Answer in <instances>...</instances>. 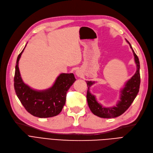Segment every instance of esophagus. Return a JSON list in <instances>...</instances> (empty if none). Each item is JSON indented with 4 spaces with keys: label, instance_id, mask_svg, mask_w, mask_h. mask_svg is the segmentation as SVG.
Returning a JSON list of instances; mask_svg holds the SVG:
<instances>
[{
    "label": "esophagus",
    "instance_id": "1",
    "mask_svg": "<svg viewBox=\"0 0 153 153\" xmlns=\"http://www.w3.org/2000/svg\"><path fill=\"white\" fill-rule=\"evenodd\" d=\"M76 74L77 76H80V73L78 71H76Z\"/></svg>",
    "mask_w": 153,
    "mask_h": 153
}]
</instances>
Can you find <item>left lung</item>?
<instances>
[{"label": "left lung", "instance_id": "left-lung-1", "mask_svg": "<svg viewBox=\"0 0 153 153\" xmlns=\"http://www.w3.org/2000/svg\"><path fill=\"white\" fill-rule=\"evenodd\" d=\"M126 41L129 44L132 50L134 56L135 62L136 64L137 71L135 74L126 83L125 86L120 91V100L113 107H104L100 104L96 97L89 91V88L94 83L93 81H86L88 86L87 101L88 106L93 114L101 118H115L121 115L125 112L131 105L134 99L136 97L139 91L140 77V63L138 56L135 53L132 48L131 43L127 39Z\"/></svg>", "mask_w": 153, "mask_h": 153}]
</instances>
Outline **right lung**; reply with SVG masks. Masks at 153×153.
Returning <instances> with one entry per match:
<instances>
[{"label": "right lung", "instance_id": "right-lung-1", "mask_svg": "<svg viewBox=\"0 0 153 153\" xmlns=\"http://www.w3.org/2000/svg\"><path fill=\"white\" fill-rule=\"evenodd\" d=\"M25 47L16 61L14 86L17 97L26 111L33 116L48 118L57 115L65 104L67 91L76 80L74 75L72 73L60 74L53 85L47 89L36 91L31 88L22 81L18 66Z\"/></svg>", "mask_w": 153, "mask_h": 153}]
</instances>
